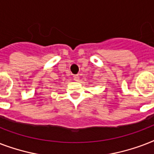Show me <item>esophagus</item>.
Returning a JSON list of instances; mask_svg holds the SVG:
<instances>
[{"label":"esophagus","mask_w":154,"mask_h":154,"mask_svg":"<svg viewBox=\"0 0 154 154\" xmlns=\"http://www.w3.org/2000/svg\"><path fill=\"white\" fill-rule=\"evenodd\" d=\"M73 78H74V81H76V82L79 81V76L78 75H73Z\"/></svg>","instance_id":"esophagus-1"}]
</instances>
